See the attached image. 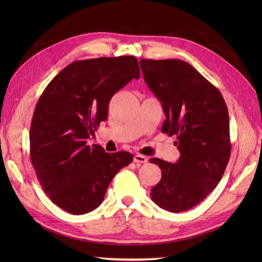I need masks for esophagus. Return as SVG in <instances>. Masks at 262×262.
Here are the masks:
<instances>
[{"mask_svg": "<svg viewBox=\"0 0 262 262\" xmlns=\"http://www.w3.org/2000/svg\"><path fill=\"white\" fill-rule=\"evenodd\" d=\"M134 162L137 164H143L147 162V158L142 154H136L134 157Z\"/></svg>", "mask_w": 262, "mask_h": 262, "instance_id": "34e87169", "label": "esophagus"}]
</instances>
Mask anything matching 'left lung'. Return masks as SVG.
<instances>
[{
  "mask_svg": "<svg viewBox=\"0 0 262 262\" xmlns=\"http://www.w3.org/2000/svg\"><path fill=\"white\" fill-rule=\"evenodd\" d=\"M147 86L165 114L162 133L176 135L177 163L158 158L162 178L151 189L161 208L180 213L202 203L219 185L231 155L229 111L219 89L181 59H144Z\"/></svg>",
  "mask_w": 262,
  "mask_h": 262,
  "instance_id": "1",
  "label": "left lung"
}]
</instances>
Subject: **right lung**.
I'll list each match as a JSON object with an SVG mask.
<instances>
[{
  "instance_id": "right-lung-1",
  "label": "right lung",
  "mask_w": 262,
  "mask_h": 262,
  "mask_svg": "<svg viewBox=\"0 0 262 262\" xmlns=\"http://www.w3.org/2000/svg\"><path fill=\"white\" fill-rule=\"evenodd\" d=\"M140 76L134 56L76 60L43 90L30 126V160L58 207L74 215L96 209L117 172L133 161L130 153H105L86 140L107 120L114 94Z\"/></svg>"
}]
</instances>
